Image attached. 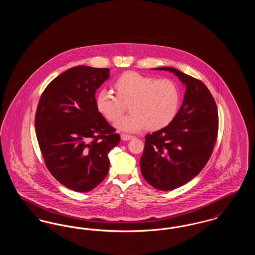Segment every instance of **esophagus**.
<instances>
[{"mask_svg": "<svg viewBox=\"0 0 255 255\" xmlns=\"http://www.w3.org/2000/svg\"><path fill=\"white\" fill-rule=\"evenodd\" d=\"M133 137V135H131V134H127V133H122V140H130V139H132Z\"/></svg>", "mask_w": 255, "mask_h": 255, "instance_id": "34e87169", "label": "esophagus"}]
</instances>
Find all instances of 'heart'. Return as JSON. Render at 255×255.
Instances as JSON below:
<instances>
[{
  "label": "heart",
  "mask_w": 255,
  "mask_h": 255,
  "mask_svg": "<svg viewBox=\"0 0 255 255\" xmlns=\"http://www.w3.org/2000/svg\"><path fill=\"white\" fill-rule=\"evenodd\" d=\"M113 88L116 96L101 90L95 103L97 112L110 122H118L124 105L129 104L130 114L115 125L120 132L135 133L147 127L160 130L174 121L180 108V89L167 78L126 72L114 81Z\"/></svg>",
  "instance_id": "1"
}]
</instances>
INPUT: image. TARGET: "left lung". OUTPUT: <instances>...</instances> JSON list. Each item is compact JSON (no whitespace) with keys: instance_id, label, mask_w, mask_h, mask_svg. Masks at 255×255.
I'll return each mask as SVG.
<instances>
[{"instance_id":"1","label":"left lung","mask_w":255,"mask_h":255,"mask_svg":"<svg viewBox=\"0 0 255 255\" xmlns=\"http://www.w3.org/2000/svg\"><path fill=\"white\" fill-rule=\"evenodd\" d=\"M185 86L182 106L168 126L145 136L140 170L146 182L158 190H173L191 181L210 158L218 133V110L206 86L170 67Z\"/></svg>"}]
</instances>
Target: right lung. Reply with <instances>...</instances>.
Segmentation results:
<instances>
[{
	"label": "right lung",
	"instance_id": "add662e5",
	"mask_svg": "<svg viewBox=\"0 0 255 255\" xmlns=\"http://www.w3.org/2000/svg\"><path fill=\"white\" fill-rule=\"evenodd\" d=\"M109 77L107 68H71L49 83L37 107L36 136L45 163L73 191H91L105 179L108 154L121 140L95 103L97 89Z\"/></svg>",
	"mask_w": 255,
	"mask_h": 255
}]
</instances>
